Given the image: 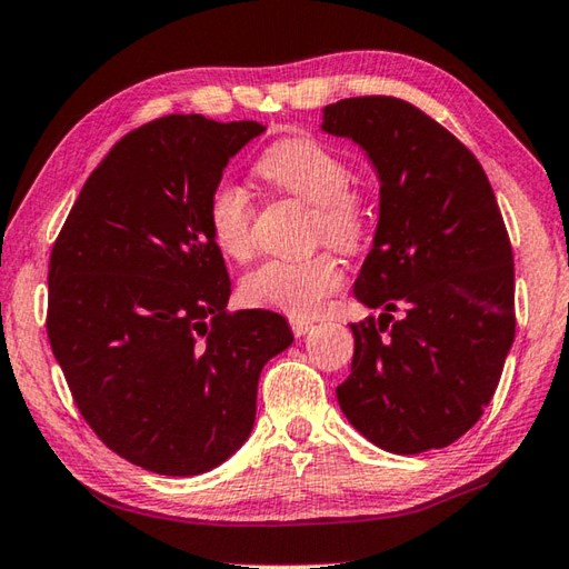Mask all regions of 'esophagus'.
Segmentation results:
<instances>
[{
	"instance_id": "1",
	"label": "esophagus",
	"mask_w": 569,
	"mask_h": 569,
	"mask_svg": "<svg viewBox=\"0 0 569 569\" xmlns=\"http://www.w3.org/2000/svg\"><path fill=\"white\" fill-rule=\"evenodd\" d=\"M289 327H292L295 337H305L315 329V321L307 319V317H289Z\"/></svg>"
}]
</instances>
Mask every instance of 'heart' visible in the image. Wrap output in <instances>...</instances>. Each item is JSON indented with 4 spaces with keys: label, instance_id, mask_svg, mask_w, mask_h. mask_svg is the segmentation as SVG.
<instances>
[{
    "label": "heart",
    "instance_id": "heart-1",
    "mask_svg": "<svg viewBox=\"0 0 569 569\" xmlns=\"http://www.w3.org/2000/svg\"><path fill=\"white\" fill-rule=\"evenodd\" d=\"M257 173L312 206L315 238L353 252L369 238V210L357 190L345 158L309 136L282 138L257 160ZM208 228L218 248L244 260L252 252V202L238 186L222 183L208 202ZM341 267L335 254L319 252L305 260H267L244 274L242 297L254 307L305 317L315 315L339 289Z\"/></svg>",
    "mask_w": 569,
    "mask_h": 569
}]
</instances>
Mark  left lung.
<instances>
[{
    "label": "left lung",
    "mask_w": 569,
    "mask_h": 569,
    "mask_svg": "<svg viewBox=\"0 0 569 569\" xmlns=\"http://www.w3.org/2000/svg\"><path fill=\"white\" fill-rule=\"evenodd\" d=\"M321 131L357 143L379 178V222L353 297L381 315L349 325L339 406L383 451L443 448L483 416L516 339V270L496 192L453 133L393 96L329 103Z\"/></svg>",
    "instance_id": "8db88e82"
}]
</instances>
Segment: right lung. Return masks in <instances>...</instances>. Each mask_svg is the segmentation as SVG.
<instances>
[{"mask_svg":"<svg viewBox=\"0 0 569 569\" xmlns=\"http://www.w3.org/2000/svg\"><path fill=\"white\" fill-rule=\"evenodd\" d=\"M257 121L163 116L118 141L81 188L49 262L47 331L93 433L158 476H200L248 441L262 367L292 345L270 309L230 315L208 228Z\"/></svg>","mask_w":569,"mask_h":569,"instance_id":"1","label":"right lung"}]
</instances>
